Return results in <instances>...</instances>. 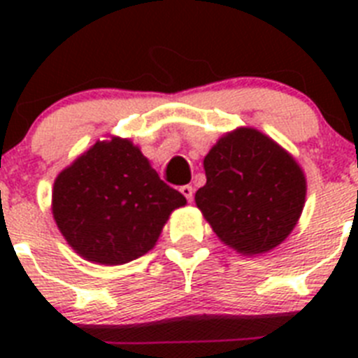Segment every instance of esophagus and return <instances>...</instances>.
Here are the masks:
<instances>
[{
	"mask_svg": "<svg viewBox=\"0 0 358 358\" xmlns=\"http://www.w3.org/2000/svg\"><path fill=\"white\" fill-rule=\"evenodd\" d=\"M181 194L185 195L186 201H192V199H194V188H192V186H189V185L181 186Z\"/></svg>",
	"mask_w": 358,
	"mask_h": 358,
	"instance_id": "esophagus-1",
	"label": "esophagus"
}]
</instances>
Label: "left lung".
Wrapping results in <instances>:
<instances>
[{"label": "left lung", "mask_w": 358, "mask_h": 358, "mask_svg": "<svg viewBox=\"0 0 358 358\" xmlns=\"http://www.w3.org/2000/svg\"><path fill=\"white\" fill-rule=\"evenodd\" d=\"M195 202L217 236L242 255L280 245L301 217L306 179L289 152L251 127L227 132L204 157Z\"/></svg>", "instance_id": "obj_1"}]
</instances>
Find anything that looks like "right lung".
Returning <instances> with one entry per match:
<instances>
[{
	"mask_svg": "<svg viewBox=\"0 0 358 358\" xmlns=\"http://www.w3.org/2000/svg\"><path fill=\"white\" fill-rule=\"evenodd\" d=\"M186 204L131 140L96 141L55 179L52 211L66 242L102 265L136 260L156 245L170 213Z\"/></svg>",
	"mask_w": 358,
	"mask_h": 358,
	"instance_id": "right-lung-1",
	"label": "right lung"
}]
</instances>
